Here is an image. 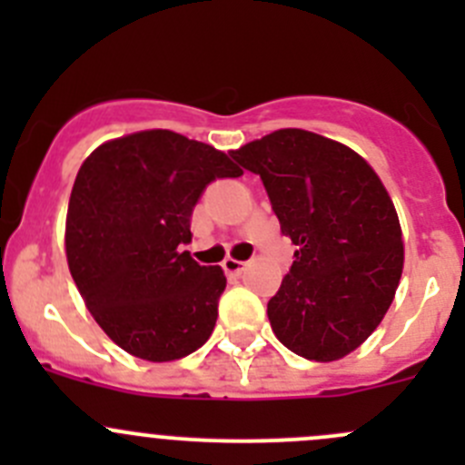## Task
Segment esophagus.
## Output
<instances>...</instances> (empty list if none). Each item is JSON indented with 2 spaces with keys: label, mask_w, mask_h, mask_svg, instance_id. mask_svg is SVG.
<instances>
[{
  "label": "esophagus",
  "mask_w": 465,
  "mask_h": 465,
  "mask_svg": "<svg viewBox=\"0 0 465 465\" xmlns=\"http://www.w3.org/2000/svg\"><path fill=\"white\" fill-rule=\"evenodd\" d=\"M245 267H247L245 261H236V259H224L223 261V270L227 272V274H233V276L242 274V272H245Z\"/></svg>",
  "instance_id": "obj_1"
}]
</instances>
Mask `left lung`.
<instances>
[{"label":"left lung","instance_id":"8db88e82","mask_svg":"<svg viewBox=\"0 0 465 465\" xmlns=\"http://www.w3.org/2000/svg\"><path fill=\"white\" fill-rule=\"evenodd\" d=\"M256 173L294 262L267 302L272 331L292 353L332 362L382 322L402 274L396 209L373 168L346 145L285 128L232 150Z\"/></svg>","mask_w":465,"mask_h":465}]
</instances>
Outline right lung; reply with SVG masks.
Here are the masks:
<instances>
[{"label": "right lung", "instance_id": "add662e5", "mask_svg": "<svg viewBox=\"0 0 465 465\" xmlns=\"http://www.w3.org/2000/svg\"><path fill=\"white\" fill-rule=\"evenodd\" d=\"M238 175L227 154L171 130L114 139L83 162L67 211L69 272L98 326L134 358L180 360L213 332L227 279L182 245L206 186Z\"/></svg>", "mask_w": 465, "mask_h": 465}]
</instances>
